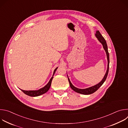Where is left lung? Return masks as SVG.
Here are the masks:
<instances>
[{
    "label": "left lung",
    "mask_w": 128,
    "mask_h": 128,
    "mask_svg": "<svg viewBox=\"0 0 128 128\" xmlns=\"http://www.w3.org/2000/svg\"><path fill=\"white\" fill-rule=\"evenodd\" d=\"M95 36L97 38V39L102 44L103 47L104 49V50L106 52V55H107V61H108V65H107V69L106 71V74L103 78L102 79V80L98 84L92 86L91 87L86 88H84V89H80V88H77L76 87H75L74 85H73L71 82L70 81L69 78H68V81L69 82V84L70 86L71 87V88L74 90L75 92L80 93V94H84V95H89V94H93L94 92H95L103 84L104 82L105 81L108 74V71H109V54L108 53V48H107V45L106 42L105 40L104 39V38L103 37L102 35L101 34L100 32H99V31H97L95 34Z\"/></svg>",
    "instance_id": "1"
}]
</instances>
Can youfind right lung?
<instances>
[{
	"instance_id": "add662e5",
	"label": "right lung",
	"mask_w": 128,
	"mask_h": 128,
	"mask_svg": "<svg viewBox=\"0 0 128 128\" xmlns=\"http://www.w3.org/2000/svg\"><path fill=\"white\" fill-rule=\"evenodd\" d=\"M57 68H58V67H57L55 69H54V74H53L52 76L50 79L49 82L46 85L42 88H40L38 90H22L21 89H20V90L22 91V92L24 94H25L26 95H28L29 96H31V97L38 96H40L41 95H42V94L46 93V92H48V90L50 88V86H51L52 81V80L53 78V76L54 75V73H55V72H56V70L57 69Z\"/></svg>"
}]
</instances>
